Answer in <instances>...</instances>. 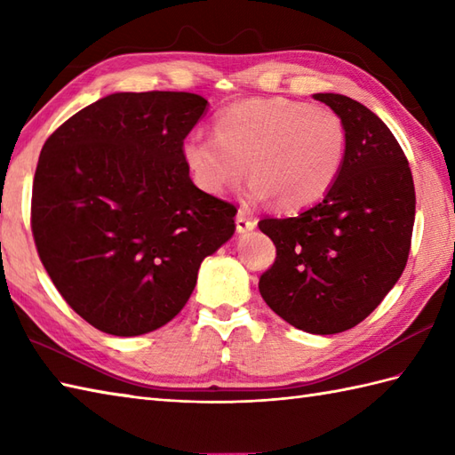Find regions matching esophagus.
Returning <instances> with one entry per match:
<instances>
[{
    "mask_svg": "<svg viewBox=\"0 0 455 455\" xmlns=\"http://www.w3.org/2000/svg\"><path fill=\"white\" fill-rule=\"evenodd\" d=\"M254 227H256V220L250 215H246L244 211H238V215H236V230H238V233H250V230H252Z\"/></svg>",
    "mask_w": 455,
    "mask_h": 455,
    "instance_id": "obj_1",
    "label": "esophagus"
}]
</instances>
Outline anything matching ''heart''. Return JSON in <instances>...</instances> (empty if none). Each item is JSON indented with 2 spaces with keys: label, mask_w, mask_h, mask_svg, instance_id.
I'll list each match as a JSON object with an SVG mask.
<instances>
[{
  "label": "heart",
  "mask_w": 455,
  "mask_h": 455,
  "mask_svg": "<svg viewBox=\"0 0 455 455\" xmlns=\"http://www.w3.org/2000/svg\"><path fill=\"white\" fill-rule=\"evenodd\" d=\"M346 152L340 115L287 98L228 105L217 115L215 134L191 132L181 144V158L203 191L220 196L238 186L250 162V199L274 197L291 211L315 205L334 188Z\"/></svg>",
  "instance_id": "obj_1"
}]
</instances>
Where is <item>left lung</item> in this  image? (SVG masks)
Returning a JSON list of instances; mask_svg holds the SVG:
<instances>
[{"label": "left lung", "mask_w": 455, "mask_h": 455, "mask_svg": "<svg viewBox=\"0 0 455 455\" xmlns=\"http://www.w3.org/2000/svg\"><path fill=\"white\" fill-rule=\"evenodd\" d=\"M347 131L344 168L315 207L262 219L275 262L259 275L274 313L311 334L360 324L397 283L411 252L414 183L401 144L373 111L340 93H315Z\"/></svg>", "instance_id": "left-lung-1"}]
</instances>
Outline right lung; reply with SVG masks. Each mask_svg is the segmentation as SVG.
<instances>
[{
	"mask_svg": "<svg viewBox=\"0 0 455 455\" xmlns=\"http://www.w3.org/2000/svg\"><path fill=\"white\" fill-rule=\"evenodd\" d=\"M207 100L111 93L62 123L38 156L31 230L58 293L113 336L176 316L203 259L235 235L236 207L196 188L181 144Z\"/></svg>",
	"mask_w": 455,
	"mask_h": 455,
	"instance_id": "right-lung-1",
	"label": "right lung"
}]
</instances>
